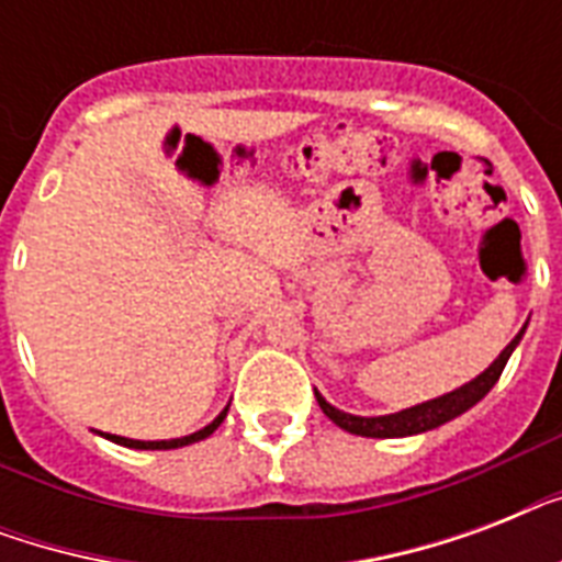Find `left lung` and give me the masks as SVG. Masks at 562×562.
<instances>
[{"instance_id":"obj_1","label":"left lung","mask_w":562,"mask_h":562,"mask_svg":"<svg viewBox=\"0 0 562 562\" xmlns=\"http://www.w3.org/2000/svg\"><path fill=\"white\" fill-rule=\"evenodd\" d=\"M522 333L516 335L514 341L507 344L505 350L498 352V359L490 364L487 370L481 375H475L472 382L461 384L458 391L443 393V396H437V400L419 402L414 408L396 411V414H384V417H356V414H347V411H338L335 405L321 396H317V405L324 411L326 417L333 419L335 426H341L344 431H350V435H361V437H408V435H419V431H431V428L443 426L449 419L461 417L463 411H470L475 402H481L490 393V387L498 382V375L505 370L507 359H510V352L516 350V344L522 341Z\"/></svg>"}]
</instances>
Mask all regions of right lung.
I'll return each instance as SVG.
<instances>
[{"label":"right lung","mask_w":562,"mask_h":562,"mask_svg":"<svg viewBox=\"0 0 562 562\" xmlns=\"http://www.w3.org/2000/svg\"><path fill=\"white\" fill-rule=\"evenodd\" d=\"M229 408V405H227ZM227 408L221 411L218 417L212 419L210 426H203L201 431H194V435H187V437H175V440H131V437H119V435H104L108 440H113V443L119 446H127V449H178V446H189V443H198V440H203V437H210L215 428L224 423V417H227Z\"/></svg>","instance_id":"right-lung-1"}]
</instances>
